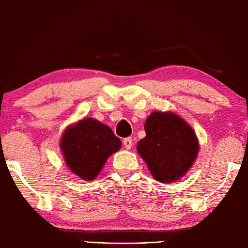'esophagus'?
I'll use <instances>...</instances> for the list:
<instances>
[{"mask_svg": "<svg viewBox=\"0 0 248 248\" xmlns=\"http://www.w3.org/2000/svg\"><path fill=\"white\" fill-rule=\"evenodd\" d=\"M123 144L125 149H127V150H130L132 148V145H133V140H132V138H126L123 140Z\"/></svg>", "mask_w": 248, "mask_h": 248, "instance_id": "esophagus-1", "label": "esophagus"}]
</instances>
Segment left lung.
Here are the masks:
<instances>
[{
  "label": "left lung",
  "instance_id": "8db88e82",
  "mask_svg": "<svg viewBox=\"0 0 248 248\" xmlns=\"http://www.w3.org/2000/svg\"><path fill=\"white\" fill-rule=\"evenodd\" d=\"M144 130L137 151L151 175L165 184L184 177L200 150L199 139L187 122L172 111H152Z\"/></svg>",
  "mask_w": 248,
  "mask_h": 248
}]
</instances>
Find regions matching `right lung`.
<instances>
[{"label":"right lung","instance_id":"right-lung-1","mask_svg":"<svg viewBox=\"0 0 248 248\" xmlns=\"http://www.w3.org/2000/svg\"><path fill=\"white\" fill-rule=\"evenodd\" d=\"M121 147L122 142L111 128L93 117L69 125L60 140L67 168L83 181L96 178L107 159Z\"/></svg>","mask_w":248,"mask_h":248}]
</instances>
